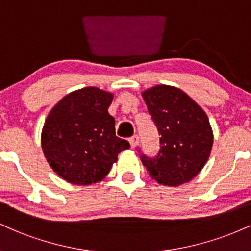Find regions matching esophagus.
Here are the masks:
<instances>
[{
    "mask_svg": "<svg viewBox=\"0 0 251 251\" xmlns=\"http://www.w3.org/2000/svg\"><path fill=\"white\" fill-rule=\"evenodd\" d=\"M128 142H129V144H131L132 149L137 148V145L139 144V137H138V135H133L132 138H129Z\"/></svg>",
    "mask_w": 251,
    "mask_h": 251,
    "instance_id": "1",
    "label": "esophagus"
}]
</instances>
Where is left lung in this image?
<instances>
[{
  "label": "left lung",
  "instance_id": "obj_1",
  "mask_svg": "<svg viewBox=\"0 0 251 251\" xmlns=\"http://www.w3.org/2000/svg\"><path fill=\"white\" fill-rule=\"evenodd\" d=\"M160 138L157 155L142 154L143 165L159 184L178 186L200 174L214 143L209 118L181 89L158 85L143 92Z\"/></svg>",
  "mask_w": 251,
  "mask_h": 251
}]
</instances>
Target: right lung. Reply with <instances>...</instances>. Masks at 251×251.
Returning <instances> with one entry per match:
<instances>
[{"label": "right lung", "mask_w": 251, "mask_h": 251, "mask_svg": "<svg viewBox=\"0 0 251 251\" xmlns=\"http://www.w3.org/2000/svg\"><path fill=\"white\" fill-rule=\"evenodd\" d=\"M113 94L85 87L62 98L51 108L41 133L42 151L62 179L88 185L107 176L118 154L129 148L116 135L108 113Z\"/></svg>", "instance_id": "1"}]
</instances>
